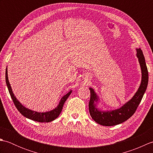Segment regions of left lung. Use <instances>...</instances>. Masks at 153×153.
<instances>
[{"label": "left lung", "instance_id": "obj_1", "mask_svg": "<svg viewBox=\"0 0 153 153\" xmlns=\"http://www.w3.org/2000/svg\"><path fill=\"white\" fill-rule=\"evenodd\" d=\"M137 56L141 70V82L137 92L132 98L120 108L112 110H102L97 107L99 97L91 87H90L91 98L89 103L90 115L94 121L105 126H112L122 123L128 120L135 113L141 102L147 89L149 82V74L144 55L140 48H136Z\"/></svg>", "mask_w": 153, "mask_h": 153}]
</instances>
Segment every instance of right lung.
<instances>
[{
	"instance_id": "1",
	"label": "right lung",
	"mask_w": 153,
	"mask_h": 153,
	"mask_svg": "<svg viewBox=\"0 0 153 153\" xmlns=\"http://www.w3.org/2000/svg\"><path fill=\"white\" fill-rule=\"evenodd\" d=\"M5 77H6V85H7L10 95L11 96V98L13 100V102L14 103L16 108H17L18 111L20 112L23 116H25V118H29L31 120H33V121H35V122H50L56 119L57 117L60 115L62 110L64 102H66V100L68 98V97L70 95L71 91H72L70 90L67 94H66V95L62 97L58 106L56 107V108H54L53 110H50V111H48V112H38L36 111H34V110H31L30 109L26 108V107H25L24 106H23L22 105V103H20V102H19V100L16 99V97L14 95V93H13L12 87L8 81L7 67L6 68Z\"/></svg>"
}]
</instances>
